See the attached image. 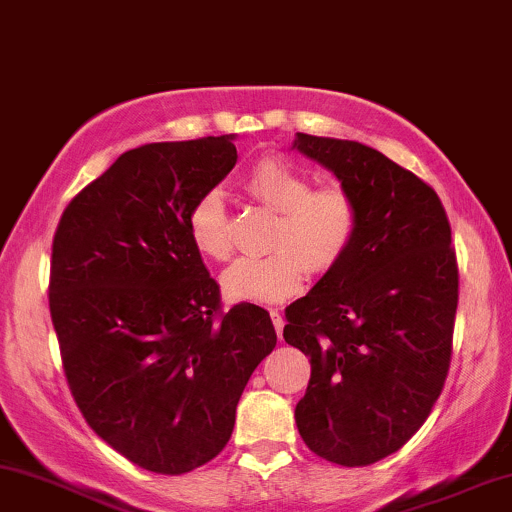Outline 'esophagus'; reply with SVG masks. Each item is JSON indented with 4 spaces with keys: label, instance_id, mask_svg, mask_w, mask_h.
Listing matches in <instances>:
<instances>
[{
    "label": "esophagus",
    "instance_id": "1",
    "mask_svg": "<svg viewBox=\"0 0 512 512\" xmlns=\"http://www.w3.org/2000/svg\"><path fill=\"white\" fill-rule=\"evenodd\" d=\"M270 318H273L277 337H282V330H285V318H282V313L280 311H270Z\"/></svg>",
    "mask_w": 512,
    "mask_h": 512
}]
</instances>
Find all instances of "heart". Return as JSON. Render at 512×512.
Here are the masks:
<instances>
[{
  "label": "heart",
  "mask_w": 512,
  "mask_h": 512,
  "mask_svg": "<svg viewBox=\"0 0 512 512\" xmlns=\"http://www.w3.org/2000/svg\"><path fill=\"white\" fill-rule=\"evenodd\" d=\"M244 189L277 211L266 256H246L223 273V289L235 301L280 304L304 287L306 273H330L349 254L358 232V206L344 187H315L301 168L280 156H263L244 178ZM187 230L199 254L227 261L232 254L230 218L218 189L194 201Z\"/></svg>",
  "instance_id": "1"
}]
</instances>
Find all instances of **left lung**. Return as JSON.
I'll return each mask as SVG.
<instances>
[{"label": "left lung", "instance_id": "left-lung-1", "mask_svg": "<svg viewBox=\"0 0 512 512\" xmlns=\"http://www.w3.org/2000/svg\"><path fill=\"white\" fill-rule=\"evenodd\" d=\"M358 206L349 254L287 306L285 342L311 358L294 418L330 463L399 451L437 403L451 363L458 266L437 192L361 142L296 132Z\"/></svg>", "mask_w": 512, "mask_h": 512}]
</instances>
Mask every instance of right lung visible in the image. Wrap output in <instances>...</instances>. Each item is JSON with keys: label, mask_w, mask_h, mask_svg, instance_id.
<instances>
[{"label": "right lung", "mask_w": 512, "mask_h": 512, "mask_svg": "<svg viewBox=\"0 0 512 512\" xmlns=\"http://www.w3.org/2000/svg\"><path fill=\"white\" fill-rule=\"evenodd\" d=\"M235 163V135L142 144L82 189L54 235L49 311L73 399L111 449L159 475L225 449L277 344L266 308L220 311L189 239V208Z\"/></svg>", "instance_id": "right-lung-1"}]
</instances>
